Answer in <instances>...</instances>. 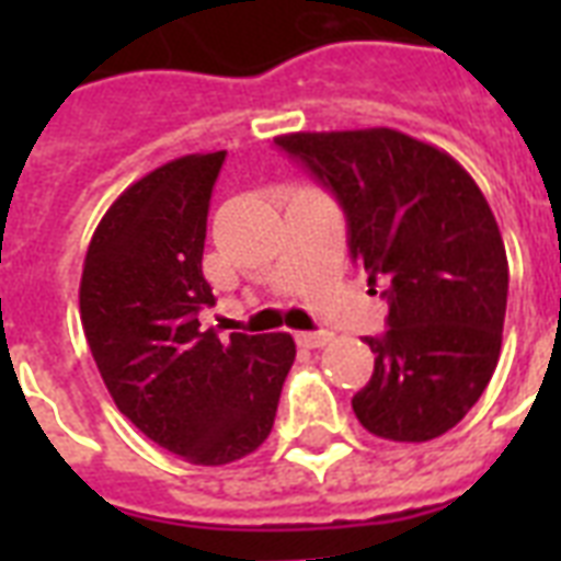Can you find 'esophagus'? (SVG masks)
I'll return each mask as SVG.
<instances>
[{
	"label": "esophagus",
	"mask_w": 561,
	"mask_h": 561,
	"mask_svg": "<svg viewBox=\"0 0 561 561\" xmlns=\"http://www.w3.org/2000/svg\"><path fill=\"white\" fill-rule=\"evenodd\" d=\"M332 332H299L297 343L306 350H323L325 343H332Z\"/></svg>",
	"instance_id": "1"
}]
</instances>
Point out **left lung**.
Segmentation results:
<instances>
[{"label":"left lung","instance_id":"8db88e82","mask_svg":"<svg viewBox=\"0 0 561 561\" xmlns=\"http://www.w3.org/2000/svg\"><path fill=\"white\" fill-rule=\"evenodd\" d=\"M288 151L341 201L352 259L383 282L387 332L352 399L369 434L427 443L483 396L501 358L510 264L497 220L451 153L392 127L285 134Z\"/></svg>","mask_w":561,"mask_h":561}]
</instances>
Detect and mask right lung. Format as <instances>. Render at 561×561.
Wrapping results in <instances>:
<instances>
[{
	"label": "right lung",
	"instance_id": "add662e5",
	"mask_svg": "<svg viewBox=\"0 0 561 561\" xmlns=\"http://www.w3.org/2000/svg\"><path fill=\"white\" fill-rule=\"evenodd\" d=\"M224 157L188 153L127 186L81 276L83 334L116 408L194 466H227L267 439L297 358L285 332H201L197 311L215 306L203 241Z\"/></svg>",
	"mask_w": 561,
	"mask_h": 561
}]
</instances>
